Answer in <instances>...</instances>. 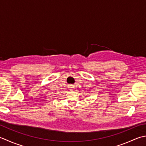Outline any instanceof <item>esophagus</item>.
<instances>
[{"mask_svg":"<svg viewBox=\"0 0 146 146\" xmlns=\"http://www.w3.org/2000/svg\"><path fill=\"white\" fill-rule=\"evenodd\" d=\"M69 90H74V86H69Z\"/></svg>","mask_w":146,"mask_h":146,"instance_id":"esophagus-1","label":"esophagus"}]
</instances>
